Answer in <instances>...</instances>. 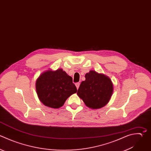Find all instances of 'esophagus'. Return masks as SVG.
Returning a JSON list of instances; mask_svg holds the SVG:
<instances>
[{"mask_svg":"<svg viewBox=\"0 0 151 151\" xmlns=\"http://www.w3.org/2000/svg\"><path fill=\"white\" fill-rule=\"evenodd\" d=\"M80 83H76V87H77V89H78V88H79V86H80Z\"/></svg>","mask_w":151,"mask_h":151,"instance_id":"esophagus-1","label":"esophagus"}]
</instances>
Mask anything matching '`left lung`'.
I'll list each match as a JSON object with an SVG mask.
<instances>
[{"label":"left lung","mask_w":151,"mask_h":151,"mask_svg":"<svg viewBox=\"0 0 151 151\" xmlns=\"http://www.w3.org/2000/svg\"><path fill=\"white\" fill-rule=\"evenodd\" d=\"M86 80L81 82L77 95L89 108L97 109L109 101L113 91V83L109 77L95 71L85 75Z\"/></svg>","instance_id":"left-lung-1"}]
</instances>
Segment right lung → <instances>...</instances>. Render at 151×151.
<instances>
[{"mask_svg": "<svg viewBox=\"0 0 151 151\" xmlns=\"http://www.w3.org/2000/svg\"><path fill=\"white\" fill-rule=\"evenodd\" d=\"M36 90L40 101L54 109L63 106L66 100L77 91L72 77L60 68L42 73L36 81Z\"/></svg>", "mask_w": 151, "mask_h": 151, "instance_id": "obj_1", "label": "right lung"}]
</instances>
